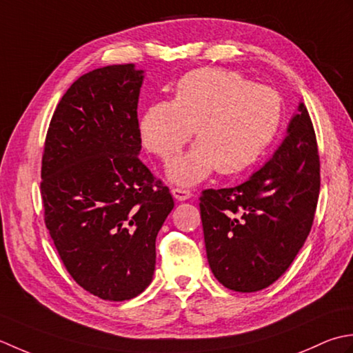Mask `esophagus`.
<instances>
[{
	"mask_svg": "<svg viewBox=\"0 0 353 353\" xmlns=\"http://www.w3.org/2000/svg\"><path fill=\"white\" fill-rule=\"evenodd\" d=\"M172 195L178 201H185L192 196V192L183 189V187H174V189H172Z\"/></svg>",
	"mask_w": 353,
	"mask_h": 353,
	"instance_id": "obj_1",
	"label": "esophagus"
}]
</instances>
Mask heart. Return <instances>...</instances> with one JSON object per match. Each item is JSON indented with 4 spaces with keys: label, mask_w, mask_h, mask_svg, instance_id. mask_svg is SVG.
<instances>
[{
    "label": "heart",
    "mask_w": 353,
    "mask_h": 353,
    "mask_svg": "<svg viewBox=\"0 0 353 353\" xmlns=\"http://www.w3.org/2000/svg\"><path fill=\"white\" fill-rule=\"evenodd\" d=\"M282 102L267 85L233 71L193 70L179 79L172 102L160 100L143 112V145L168 161L192 137L199 141L168 169L172 181L192 185L216 169L234 175L248 169L274 140Z\"/></svg>",
    "instance_id": "b5f03b06"
}]
</instances>
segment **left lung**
<instances>
[{
	"mask_svg": "<svg viewBox=\"0 0 353 353\" xmlns=\"http://www.w3.org/2000/svg\"><path fill=\"white\" fill-rule=\"evenodd\" d=\"M320 193V157L303 103L271 160L230 189L199 198L207 261L218 282L237 292L272 285L311 232Z\"/></svg>",
	"mask_w": 353,
	"mask_h": 353,
	"instance_id": "8db88e82",
	"label": "left lung"
}]
</instances>
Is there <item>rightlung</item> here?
I'll return each mask as SVG.
<instances>
[{"label":"right lung","mask_w":353,"mask_h":353,"mask_svg":"<svg viewBox=\"0 0 353 353\" xmlns=\"http://www.w3.org/2000/svg\"><path fill=\"white\" fill-rule=\"evenodd\" d=\"M143 77L134 63L79 77L56 106L42 154L44 221L61 261L110 301L152 282L157 234L175 205L139 158Z\"/></svg>","instance_id":"obj_1"}]
</instances>
